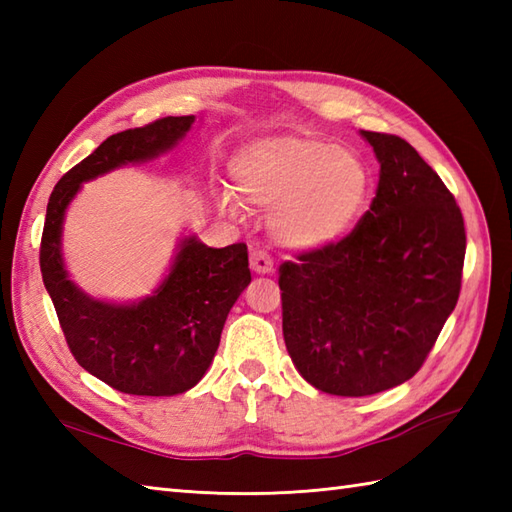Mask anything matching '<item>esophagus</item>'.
Here are the masks:
<instances>
[{"label":"esophagus","instance_id":"1","mask_svg":"<svg viewBox=\"0 0 512 512\" xmlns=\"http://www.w3.org/2000/svg\"><path fill=\"white\" fill-rule=\"evenodd\" d=\"M250 268H253L255 273H259V275H266V273H270V270H273V257H270L266 250L257 248V250H253V253H250Z\"/></svg>","mask_w":512,"mask_h":512}]
</instances>
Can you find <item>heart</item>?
I'll list each match as a JSON object with an SVG mask.
<instances>
[{
  "instance_id": "obj_1",
  "label": "heart",
  "mask_w": 512,
  "mask_h": 512,
  "mask_svg": "<svg viewBox=\"0 0 512 512\" xmlns=\"http://www.w3.org/2000/svg\"><path fill=\"white\" fill-rule=\"evenodd\" d=\"M233 180L244 198L273 211L277 237L292 248L339 242L363 215L374 173L361 151L314 134L275 136L248 145L233 160ZM235 213V204L224 200Z\"/></svg>"
}]
</instances>
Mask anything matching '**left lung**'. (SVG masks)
Listing matches in <instances>:
<instances>
[{"instance_id":"8db88e82","label":"left lung","mask_w":512,"mask_h":512,"mask_svg":"<svg viewBox=\"0 0 512 512\" xmlns=\"http://www.w3.org/2000/svg\"><path fill=\"white\" fill-rule=\"evenodd\" d=\"M380 162L376 198L339 242L279 266L284 341L325 394L372 396L427 361L462 288L464 217L407 140L363 132Z\"/></svg>"}]
</instances>
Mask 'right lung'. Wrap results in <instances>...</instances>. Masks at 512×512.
Instances as JSON below:
<instances>
[{"mask_svg": "<svg viewBox=\"0 0 512 512\" xmlns=\"http://www.w3.org/2000/svg\"><path fill=\"white\" fill-rule=\"evenodd\" d=\"M195 116H165L110 136L54 184L43 222L39 266L72 356L116 391L173 396L191 389L209 369L224 321L250 284L244 242L209 248L184 239L169 277L154 297L136 306H112L85 297L61 262L65 206L81 182L127 162L158 156L189 132Z\"/></svg>", "mask_w": 512, "mask_h": 512, "instance_id": "1", "label": "right lung"}]
</instances>
